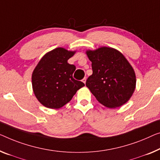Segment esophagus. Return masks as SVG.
Here are the masks:
<instances>
[{"instance_id": "34e87169", "label": "esophagus", "mask_w": 160, "mask_h": 160, "mask_svg": "<svg viewBox=\"0 0 160 160\" xmlns=\"http://www.w3.org/2000/svg\"><path fill=\"white\" fill-rule=\"evenodd\" d=\"M82 82H84L85 84V82H86V78H83V79L82 80Z\"/></svg>"}]
</instances>
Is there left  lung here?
Returning a JSON list of instances; mask_svg holds the SVG:
<instances>
[{
	"mask_svg": "<svg viewBox=\"0 0 160 160\" xmlns=\"http://www.w3.org/2000/svg\"><path fill=\"white\" fill-rule=\"evenodd\" d=\"M86 53L92 62V74L85 85L98 101L110 108L126 103L135 90L136 75L125 57L106 47Z\"/></svg>",
	"mask_w": 160,
	"mask_h": 160,
	"instance_id": "obj_1",
	"label": "left lung"
}]
</instances>
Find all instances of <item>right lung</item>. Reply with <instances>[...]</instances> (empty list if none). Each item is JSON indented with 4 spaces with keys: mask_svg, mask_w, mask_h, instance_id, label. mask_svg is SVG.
I'll list each match as a JSON object with an SVG mask.
<instances>
[{
    "mask_svg": "<svg viewBox=\"0 0 160 160\" xmlns=\"http://www.w3.org/2000/svg\"><path fill=\"white\" fill-rule=\"evenodd\" d=\"M75 52L59 47L47 53L32 74L34 92L40 103L49 108L57 109L72 100L85 84L73 78L75 66L68 60Z\"/></svg>",
    "mask_w": 160,
    "mask_h": 160,
    "instance_id": "right-lung-1",
    "label": "right lung"
}]
</instances>
